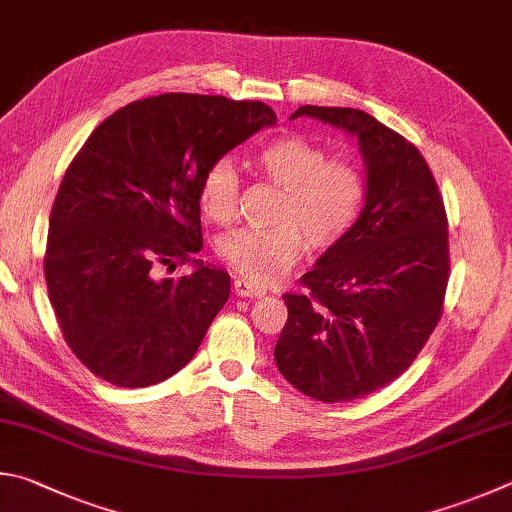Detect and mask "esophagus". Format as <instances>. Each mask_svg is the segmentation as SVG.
I'll list each match as a JSON object with an SVG mask.
<instances>
[{
  "label": "esophagus",
  "mask_w": 512,
  "mask_h": 512,
  "mask_svg": "<svg viewBox=\"0 0 512 512\" xmlns=\"http://www.w3.org/2000/svg\"><path fill=\"white\" fill-rule=\"evenodd\" d=\"M232 288H235V293L239 297H264L266 295L262 286H257L253 282H246V280H235V282H232Z\"/></svg>",
  "instance_id": "esophagus-1"
}]
</instances>
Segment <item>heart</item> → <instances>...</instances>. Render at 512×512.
Listing matches in <instances>:
<instances>
[{
  "mask_svg": "<svg viewBox=\"0 0 512 512\" xmlns=\"http://www.w3.org/2000/svg\"><path fill=\"white\" fill-rule=\"evenodd\" d=\"M264 179L284 188L275 228H239L219 239L217 253L228 268L255 284L280 280L304 255L329 250L356 226L367 185L360 167L329 159L327 150L302 136H282L257 150L253 159ZM239 170L230 156L212 161L199 183V206L208 219L226 224L235 217Z\"/></svg>",
  "mask_w": 512,
  "mask_h": 512,
  "instance_id": "heart-1",
  "label": "heart"
}]
</instances>
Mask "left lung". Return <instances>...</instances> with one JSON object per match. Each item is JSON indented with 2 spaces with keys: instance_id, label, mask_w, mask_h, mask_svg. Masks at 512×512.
Listing matches in <instances>:
<instances>
[{
  "instance_id": "1",
  "label": "left lung",
  "mask_w": 512,
  "mask_h": 512,
  "mask_svg": "<svg viewBox=\"0 0 512 512\" xmlns=\"http://www.w3.org/2000/svg\"><path fill=\"white\" fill-rule=\"evenodd\" d=\"M358 138L367 197L356 226L286 293L275 365L302 394L347 403L396 380L441 320L450 275L448 217L425 159L351 107L295 109Z\"/></svg>"
}]
</instances>
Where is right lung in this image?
<instances>
[{
	"label": "right lung",
	"instance_id": "right-lung-1",
	"mask_svg": "<svg viewBox=\"0 0 512 512\" xmlns=\"http://www.w3.org/2000/svg\"><path fill=\"white\" fill-rule=\"evenodd\" d=\"M275 120L259 100L161 94L91 132L55 194L44 255L60 331L91 374L147 387L192 360L230 295V275L192 257L203 246L199 183ZM176 263L195 271L159 281Z\"/></svg>",
	"mask_w": 512,
	"mask_h": 512
}]
</instances>
